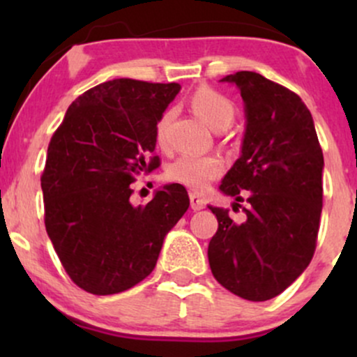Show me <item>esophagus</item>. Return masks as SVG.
Returning <instances> with one entry per match:
<instances>
[{
    "label": "esophagus",
    "mask_w": 357,
    "mask_h": 357,
    "mask_svg": "<svg viewBox=\"0 0 357 357\" xmlns=\"http://www.w3.org/2000/svg\"><path fill=\"white\" fill-rule=\"evenodd\" d=\"M190 203H191V208L195 211L203 210L204 204H206V203H204V199L202 198V196L196 195V192H191V195H190Z\"/></svg>",
    "instance_id": "1"
}]
</instances>
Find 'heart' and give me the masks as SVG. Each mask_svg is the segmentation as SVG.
Returning a JSON list of instances; mask_svg holds the SVG:
<instances>
[{
    "mask_svg": "<svg viewBox=\"0 0 357 357\" xmlns=\"http://www.w3.org/2000/svg\"><path fill=\"white\" fill-rule=\"evenodd\" d=\"M191 109L215 130L227 129L235 119V104L218 90L210 87H199L191 96ZM174 110L166 109L155 122V139L158 144L167 146V129L173 121ZM225 169L223 161L216 155H195L183 154L169 166L167 178L171 181L183 184L191 190L202 191L213 179L221 176Z\"/></svg>",
    "mask_w": 357,
    "mask_h": 357,
    "instance_id": "heart-1",
    "label": "heart"
}]
</instances>
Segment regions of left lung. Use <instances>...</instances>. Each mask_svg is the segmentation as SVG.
Wrapping results in <instances>:
<instances>
[{
    "label": "left lung",
    "instance_id": "left-lung-1",
    "mask_svg": "<svg viewBox=\"0 0 357 357\" xmlns=\"http://www.w3.org/2000/svg\"><path fill=\"white\" fill-rule=\"evenodd\" d=\"M221 82L245 102L241 155L220 190L236 202L247 196L243 223L210 206L218 230L208 245L213 277L241 298L277 297L312 260L322 211L324 155L312 116L301 97L255 72ZM240 206L233 204V210Z\"/></svg>",
    "mask_w": 357,
    "mask_h": 357
}]
</instances>
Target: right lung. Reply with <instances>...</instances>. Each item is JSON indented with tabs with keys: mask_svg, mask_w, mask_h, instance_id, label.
<instances>
[{
	"mask_svg": "<svg viewBox=\"0 0 357 357\" xmlns=\"http://www.w3.org/2000/svg\"><path fill=\"white\" fill-rule=\"evenodd\" d=\"M179 84L116 79L72 102L48 144L45 227L65 272L85 292H124L155 267L167 231L190 206L166 184L146 206L130 203L137 176L159 167L155 122Z\"/></svg>",
	"mask_w": 357,
	"mask_h": 357,
	"instance_id": "obj_1",
	"label": "right lung"
}]
</instances>
